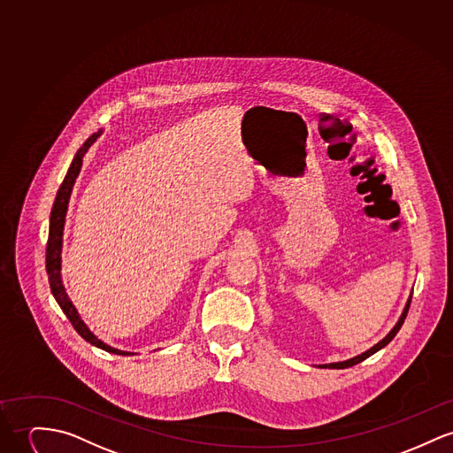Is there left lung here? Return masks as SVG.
<instances>
[{
  "instance_id": "8db88e82",
  "label": "left lung",
  "mask_w": 453,
  "mask_h": 453,
  "mask_svg": "<svg viewBox=\"0 0 453 453\" xmlns=\"http://www.w3.org/2000/svg\"><path fill=\"white\" fill-rule=\"evenodd\" d=\"M411 300H412V296H409V300H407V305H405V309H403V313L400 315V319H398V322L395 324V327L388 333V336L383 338L378 345H374L372 349H367V351H364V353H360V355H357V357H353V358H349V360H345V362H336V364H326V365H322V367H327V369H347V367H351V365H357V364H360L362 360H365V358H369L371 355H374L376 351H380V349H384L395 336H396V333L400 331V327H402V324H403V320H405V317H407V312H409V307H411Z\"/></svg>"
}]
</instances>
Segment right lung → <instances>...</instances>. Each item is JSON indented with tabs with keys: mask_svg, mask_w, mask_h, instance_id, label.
<instances>
[{
	"mask_svg": "<svg viewBox=\"0 0 453 453\" xmlns=\"http://www.w3.org/2000/svg\"><path fill=\"white\" fill-rule=\"evenodd\" d=\"M102 133H95L91 138H88L86 142L79 148V151L75 153L73 160H72V165L69 167V173L65 175L58 193H57V198H55V203H53V210H51V217H50V234H48V246H46V273H48V279H50V288H51V293L57 300V303L60 305V309L64 311V313L67 315V319L70 320V324L73 326V329L81 334V338H84L88 343L98 347V349H104V351H110V353H117V355H129L126 351H120V349H111L108 345H104V342H100L89 329L88 326L81 320L79 313L75 311V307L72 305L67 293H65V288H64V282H62V276H60V267H62V258H60V253H62V236H64V224H65V213H67V205H69L70 193H72V186L75 182V177L79 175V171L82 167V157L84 153L88 151V148L96 141V138L100 136Z\"/></svg>",
	"mask_w": 453,
	"mask_h": 453,
	"instance_id": "right-lung-1",
	"label": "right lung"
}]
</instances>
